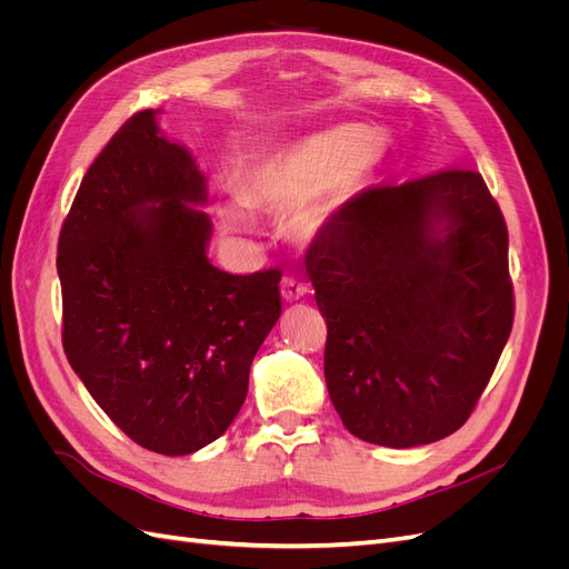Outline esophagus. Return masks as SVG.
<instances>
[{"mask_svg": "<svg viewBox=\"0 0 569 569\" xmlns=\"http://www.w3.org/2000/svg\"><path fill=\"white\" fill-rule=\"evenodd\" d=\"M280 291H282V299L291 303V301H301V299L311 295V287L301 282V280H297V278H284Z\"/></svg>", "mask_w": 569, "mask_h": 569, "instance_id": "34e87169", "label": "esophagus"}]
</instances>
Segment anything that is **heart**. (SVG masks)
Listing matches in <instances>:
<instances>
[{
    "label": "heart",
    "instance_id": "obj_1",
    "mask_svg": "<svg viewBox=\"0 0 569 569\" xmlns=\"http://www.w3.org/2000/svg\"><path fill=\"white\" fill-rule=\"evenodd\" d=\"M385 134L366 123H341L316 132L237 176V194L218 201L222 230L242 232L251 226L249 209L289 211L291 228L311 237L322 226L330 199L347 192L382 157Z\"/></svg>",
    "mask_w": 569,
    "mask_h": 569
}]
</instances>
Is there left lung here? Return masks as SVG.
<instances>
[{"label": "left lung", "mask_w": 569, "mask_h": 569, "mask_svg": "<svg viewBox=\"0 0 569 569\" xmlns=\"http://www.w3.org/2000/svg\"><path fill=\"white\" fill-rule=\"evenodd\" d=\"M308 274L327 391L353 437L410 449L468 422L515 316L508 228L479 173L363 189L327 222Z\"/></svg>", "instance_id": "1"}]
</instances>
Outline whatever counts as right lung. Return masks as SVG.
Masks as SVG:
<instances>
[{
  "label": "right lung",
  "instance_id": "obj_1",
  "mask_svg": "<svg viewBox=\"0 0 569 569\" xmlns=\"http://www.w3.org/2000/svg\"><path fill=\"white\" fill-rule=\"evenodd\" d=\"M153 109L84 173L59 234L63 351L99 408L140 443L187 456L237 418L282 313L278 268L211 266L206 178Z\"/></svg>",
  "mask_w": 569,
  "mask_h": 569
}]
</instances>
